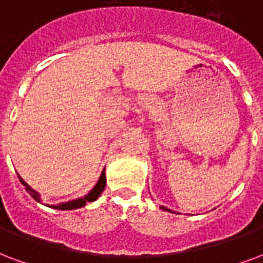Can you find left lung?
Returning a JSON list of instances; mask_svg holds the SVG:
<instances>
[{
  "label": "left lung",
  "mask_w": 263,
  "mask_h": 263,
  "mask_svg": "<svg viewBox=\"0 0 263 263\" xmlns=\"http://www.w3.org/2000/svg\"><path fill=\"white\" fill-rule=\"evenodd\" d=\"M161 209H162V210H165V212H172L171 209H168V208H165V206H161Z\"/></svg>",
  "instance_id": "1"
}]
</instances>
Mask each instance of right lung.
Here are the masks:
<instances>
[{
  "label": "right lung",
  "instance_id": "add662e5",
  "mask_svg": "<svg viewBox=\"0 0 263 263\" xmlns=\"http://www.w3.org/2000/svg\"><path fill=\"white\" fill-rule=\"evenodd\" d=\"M19 176V181L21 183L24 185L25 189H26V192L29 193L30 196L33 197L36 202L39 203H43L42 202V197H40V193L36 192L33 187H30L26 182L21 178V175L18 174ZM106 186V175H105V170L102 171L101 176H99V179H98L97 185L92 187L89 193H87L85 196L82 197H78V199H72V200H68V202H63V203H59V204H46V206H49L51 209H57V210H76V209H80V208H84L87 202H95L98 197L101 196V193L103 192V189Z\"/></svg>",
  "mask_w": 263,
  "mask_h": 263
}]
</instances>
